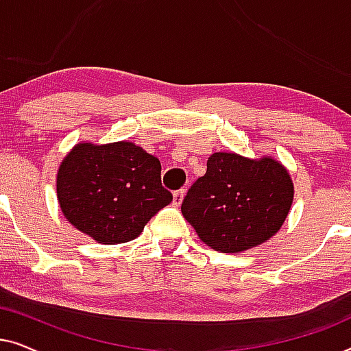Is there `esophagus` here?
<instances>
[{"mask_svg": "<svg viewBox=\"0 0 351 351\" xmlns=\"http://www.w3.org/2000/svg\"><path fill=\"white\" fill-rule=\"evenodd\" d=\"M184 196H185L184 189L174 191V195H172V203H174V206H180L182 201H184Z\"/></svg>", "mask_w": 351, "mask_h": 351, "instance_id": "esophagus-1", "label": "esophagus"}]
</instances>
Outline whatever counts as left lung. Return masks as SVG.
Masks as SVG:
<instances>
[{
	"instance_id": "left-lung-1",
	"label": "left lung",
	"mask_w": 351,
	"mask_h": 351,
	"mask_svg": "<svg viewBox=\"0 0 351 351\" xmlns=\"http://www.w3.org/2000/svg\"><path fill=\"white\" fill-rule=\"evenodd\" d=\"M292 201L289 171L273 156L217 152L184 198L182 214L214 251L238 254L275 237Z\"/></svg>"
}]
</instances>
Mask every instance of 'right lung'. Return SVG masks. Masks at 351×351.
Wrapping results in <instances>:
<instances>
[{
  "label": "right lung",
  "mask_w": 351,
  "mask_h": 351,
  "mask_svg": "<svg viewBox=\"0 0 351 351\" xmlns=\"http://www.w3.org/2000/svg\"><path fill=\"white\" fill-rule=\"evenodd\" d=\"M64 217L100 244L136 239L172 201L161 185V162L134 142H80L57 171Z\"/></svg>",
  "instance_id": "add662e5"
}]
</instances>
